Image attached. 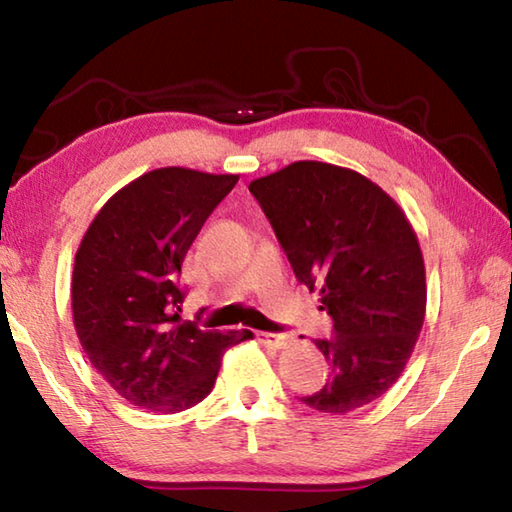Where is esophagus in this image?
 <instances>
[{"label":"esophagus","mask_w":512,"mask_h":512,"mask_svg":"<svg viewBox=\"0 0 512 512\" xmlns=\"http://www.w3.org/2000/svg\"><path fill=\"white\" fill-rule=\"evenodd\" d=\"M259 341H262L264 345H268V348L282 350V348H287V345H291L293 336H289V334H266V332H262V334H259Z\"/></svg>","instance_id":"esophagus-1"}]
</instances>
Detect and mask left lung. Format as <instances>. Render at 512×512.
Listing matches in <instances>:
<instances>
[{
	"mask_svg": "<svg viewBox=\"0 0 512 512\" xmlns=\"http://www.w3.org/2000/svg\"><path fill=\"white\" fill-rule=\"evenodd\" d=\"M248 189L334 320L332 339H316L332 379L302 402L334 415L375 402L400 379L427 311L413 225L379 185L327 162H291Z\"/></svg>",
	"mask_w": 512,
	"mask_h": 512,
	"instance_id": "8db88e82",
	"label": "left lung"
}]
</instances>
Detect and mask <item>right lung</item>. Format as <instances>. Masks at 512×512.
<instances>
[{"mask_svg":"<svg viewBox=\"0 0 512 512\" xmlns=\"http://www.w3.org/2000/svg\"><path fill=\"white\" fill-rule=\"evenodd\" d=\"M237 173L153 169L108 198L74 257L72 314L99 375L137 409L178 413L210 395L230 345L253 332L180 323L189 246Z\"/></svg>","mask_w":512,"mask_h":512,"instance_id":"add662e5","label":"right lung"}]
</instances>
